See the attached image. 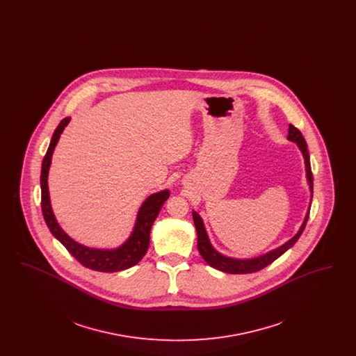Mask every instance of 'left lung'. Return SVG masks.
<instances>
[{
    "instance_id": "obj_1",
    "label": "left lung",
    "mask_w": 356,
    "mask_h": 356,
    "mask_svg": "<svg viewBox=\"0 0 356 356\" xmlns=\"http://www.w3.org/2000/svg\"><path fill=\"white\" fill-rule=\"evenodd\" d=\"M288 140L295 143L298 145V148L300 149V152L303 154L305 165V177H307V184L309 186V193H311V202H312V192H314V177H312V172H311V164H309V153L307 149V143H305V137L302 135V132L295 128L293 125L289 124L288 128ZM309 202V207H311ZM309 207L308 211L305 213V220L302 222L299 231L295 234V236L291 237L284 244L279 245L277 248L271 250L266 254H259L254 257L250 259H236V257H231V256H225L220 254L211 243L205 225H204L202 216L196 212L192 211V216H193V222L196 227V232H197V250L202 254L204 260L207 261V264H209L211 267L219 270V271L227 272V273H252V272L260 271L261 268L270 266L272 261H275L277 257H280L282 254L288 251L300 237L305 231V224L308 220V215H309Z\"/></svg>"
}]
</instances>
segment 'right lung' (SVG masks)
<instances>
[{
	"label": "right lung",
	"mask_w": 356,
	"mask_h": 356,
	"mask_svg": "<svg viewBox=\"0 0 356 356\" xmlns=\"http://www.w3.org/2000/svg\"><path fill=\"white\" fill-rule=\"evenodd\" d=\"M70 118L63 120L56 128L51 136V144L47 151V154L42 160L41 167V208L45 222L51 232L72 254L77 261H80L84 267L100 272H118L128 270L137 264L144 254H147L149 247V234L153 222L159 216V212L163 204L170 197V191L163 189L160 192L152 193L148 196L141 207L138 208L136 216L135 227L129 237L119 245L118 248H92L84 245L74 238L69 236L68 234L60 227L51 209L49 186H48V175L51 168V156L54 148L60 140V136L64 132L68 125Z\"/></svg>",
	"instance_id": "right-lung-1"
}]
</instances>
